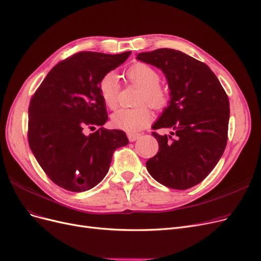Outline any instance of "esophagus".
Masks as SVG:
<instances>
[{"mask_svg": "<svg viewBox=\"0 0 261 261\" xmlns=\"http://www.w3.org/2000/svg\"><path fill=\"white\" fill-rule=\"evenodd\" d=\"M127 135H128V139L130 142H135L141 137L140 133H131V132H129Z\"/></svg>", "mask_w": 261, "mask_h": 261, "instance_id": "1", "label": "esophagus"}]
</instances>
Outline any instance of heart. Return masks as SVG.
<instances>
[{
    "label": "heart",
    "mask_w": 261,
    "mask_h": 261,
    "mask_svg": "<svg viewBox=\"0 0 261 261\" xmlns=\"http://www.w3.org/2000/svg\"><path fill=\"white\" fill-rule=\"evenodd\" d=\"M129 80L140 87L142 92L139 97V103L148 102L153 108H161L167 101L165 90L160 84V74L152 67L146 64H135L127 71ZM100 95L105 103L110 109H115L119 98V81L114 72L107 73L101 79L99 84ZM152 119V114L147 106L133 109H119L113 113V126L127 132H137L148 126Z\"/></svg>",
    "instance_id": "heart-1"
}]
</instances>
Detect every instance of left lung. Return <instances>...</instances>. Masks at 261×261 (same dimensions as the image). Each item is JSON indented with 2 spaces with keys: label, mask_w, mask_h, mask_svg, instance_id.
Here are the masks:
<instances>
[{
  "label": "left lung",
  "mask_w": 261,
  "mask_h": 261,
  "mask_svg": "<svg viewBox=\"0 0 261 261\" xmlns=\"http://www.w3.org/2000/svg\"><path fill=\"white\" fill-rule=\"evenodd\" d=\"M137 60L164 73L171 97L152 129L173 131L171 135L152 132L159 151L146 162L147 171L167 188L190 189L209 175L225 150L228 97L210 68L184 52L158 49L139 53Z\"/></svg>",
  "instance_id": "left-lung-1"
}]
</instances>
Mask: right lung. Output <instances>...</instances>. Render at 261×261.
Instances as JSON below:
<instances>
[{
	"instance_id": "1",
	"label": "right lung",
	"mask_w": 261,
	"mask_h": 261,
	"mask_svg": "<svg viewBox=\"0 0 261 261\" xmlns=\"http://www.w3.org/2000/svg\"><path fill=\"white\" fill-rule=\"evenodd\" d=\"M121 54L80 52L47 74L29 107V144L49 178L71 192H84L102 181L115 149L129 143L121 130L85 129L108 121L99 84L127 61Z\"/></svg>"
}]
</instances>
